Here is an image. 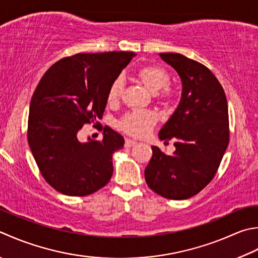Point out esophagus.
<instances>
[{"label":"esophagus","mask_w":258,"mask_h":258,"mask_svg":"<svg viewBox=\"0 0 258 258\" xmlns=\"http://www.w3.org/2000/svg\"><path fill=\"white\" fill-rule=\"evenodd\" d=\"M136 144H138V142L134 140H131V139H126L125 140V146L126 148H131V146H135Z\"/></svg>","instance_id":"34e87169"}]
</instances>
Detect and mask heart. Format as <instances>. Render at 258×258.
<instances>
[{
    "label": "heart",
    "instance_id": "heart-1",
    "mask_svg": "<svg viewBox=\"0 0 258 258\" xmlns=\"http://www.w3.org/2000/svg\"><path fill=\"white\" fill-rule=\"evenodd\" d=\"M135 78L148 92L155 94V97L160 102L170 103L175 97L174 90L169 86V74L158 66H144L135 73ZM122 79L116 78L113 80L107 92V102L109 104L117 103L122 95ZM156 120L158 117L153 112L134 110L124 115L120 118L118 126L126 134L135 136V138H143L153 128Z\"/></svg>",
    "mask_w": 258,
    "mask_h": 258
}]
</instances>
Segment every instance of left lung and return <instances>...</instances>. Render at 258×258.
<instances>
[{
  "mask_svg": "<svg viewBox=\"0 0 258 258\" xmlns=\"http://www.w3.org/2000/svg\"><path fill=\"white\" fill-rule=\"evenodd\" d=\"M181 78L179 106L159 132L160 140H174L166 155L152 146L145 168L146 183L166 199L183 200L199 194L218 170L229 143L228 105L223 86L210 70L181 53H160Z\"/></svg>",
  "mask_w": 258,
  "mask_h": 258,
  "instance_id": "obj_1",
  "label": "left lung"
}]
</instances>
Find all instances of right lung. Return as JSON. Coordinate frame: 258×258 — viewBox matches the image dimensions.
<instances>
[{
  "label": "right lung",
  "instance_id": "add662e5",
  "mask_svg": "<svg viewBox=\"0 0 258 258\" xmlns=\"http://www.w3.org/2000/svg\"><path fill=\"white\" fill-rule=\"evenodd\" d=\"M134 52L77 53L53 63L32 95L28 141L44 180L58 192L84 197L108 183L113 153L124 138L106 126L102 141H79L85 124H98L113 80Z\"/></svg>",
  "mask_w": 258,
  "mask_h": 258
}]
</instances>
